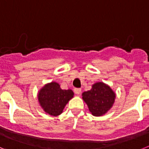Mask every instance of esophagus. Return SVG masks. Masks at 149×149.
<instances>
[{
    "label": "esophagus",
    "instance_id": "esophagus-1",
    "mask_svg": "<svg viewBox=\"0 0 149 149\" xmlns=\"http://www.w3.org/2000/svg\"><path fill=\"white\" fill-rule=\"evenodd\" d=\"M81 88H75L74 89V92L76 94H80L81 93Z\"/></svg>",
    "mask_w": 149,
    "mask_h": 149
}]
</instances>
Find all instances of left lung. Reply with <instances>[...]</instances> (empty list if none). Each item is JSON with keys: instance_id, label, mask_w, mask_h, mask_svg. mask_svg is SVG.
<instances>
[{"instance_id": "left-lung-1", "label": "left lung", "mask_w": 149, "mask_h": 149, "mask_svg": "<svg viewBox=\"0 0 149 149\" xmlns=\"http://www.w3.org/2000/svg\"><path fill=\"white\" fill-rule=\"evenodd\" d=\"M82 99L92 114L99 116L104 114L112 107L115 93L108 85L97 82L93 84L92 89L82 93Z\"/></svg>"}]
</instances>
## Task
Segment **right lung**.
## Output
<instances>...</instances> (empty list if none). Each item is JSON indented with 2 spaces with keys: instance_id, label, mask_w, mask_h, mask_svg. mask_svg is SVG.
I'll list each match as a JSON object with an SVG mask.
<instances>
[{
  "instance_id": "obj_1",
  "label": "right lung",
  "mask_w": 149,
  "mask_h": 149,
  "mask_svg": "<svg viewBox=\"0 0 149 149\" xmlns=\"http://www.w3.org/2000/svg\"><path fill=\"white\" fill-rule=\"evenodd\" d=\"M72 90H62L56 82L46 84L38 93V100L43 109L52 116H58L71 98Z\"/></svg>"
}]
</instances>
